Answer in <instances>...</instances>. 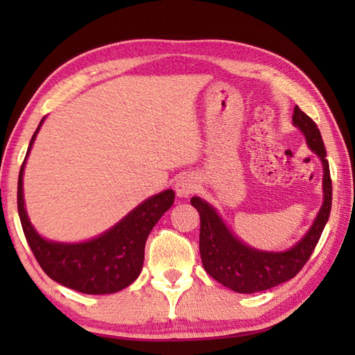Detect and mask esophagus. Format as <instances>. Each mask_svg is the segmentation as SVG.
<instances>
[{"label":"esophagus","mask_w":355,"mask_h":355,"mask_svg":"<svg viewBox=\"0 0 355 355\" xmlns=\"http://www.w3.org/2000/svg\"><path fill=\"white\" fill-rule=\"evenodd\" d=\"M197 191V182L191 175H182L175 183V192L178 197H189L191 193Z\"/></svg>","instance_id":"esophagus-1"}]
</instances>
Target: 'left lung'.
<instances>
[{"label":"left lung","mask_w":355,"mask_h":355,"mask_svg":"<svg viewBox=\"0 0 355 355\" xmlns=\"http://www.w3.org/2000/svg\"><path fill=\"white\" fill-rule=\"evenodd\" d=\"M293 125L304 132L308 146L320 157L323 164V205L305 236L286 252H262L245 245L224 224L216 210L198 197L191 205L200 214V254L202 267L215 281L243 294L270 290L290 281L310 259L329 218L333 202L327 150L318 125L300 108L294 107Z\"/></svg>","instance_id":"8db88e82"}]
</instances>
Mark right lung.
<instances>
[{
	"label": "right lung",
	"mask_w": 355,
	"mask_h": 355,
	"mask_svg": "<svg viewBox=\"0 0 355 355\" xmlns=\"http://www.w3.org/2000/svg\"><path fill=\"white\" fill-rule=\"evenodd\" d=\"M42 122L30 140L27 155ZM27 155L18 177V214L27 243L45 275L85 294H111L131 285L141 271L150 230L175 198L173 191H163L145 200L101 236L78 244L55 243L37 235L24 209L22 173Z\"/></svg>",
	"instance_id": "right-lung-1"
}]
</instances>
